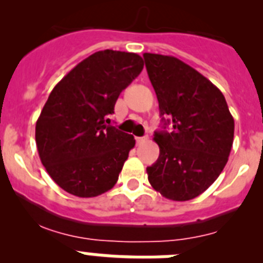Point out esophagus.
I'll list each match as a JSON object with an SVG mask.
<instances>
[{"mask_svg": "<svg viewBox=\"0 0 263 263\" xmlns=\"http://www.w3.org/2000/svg\"><path fill=\"white\" fill-rule=\"evenodd\" d=\"M136 141L137 143H142L145 141H147V137H136Z\"/></svg>", "mask_w": 263, "mask_h": 263, "instance_id": "34e87169", "label": "esophagus"}]
</instances>
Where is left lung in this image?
Segmentation results:
<instances>
[{"mask_svg":"<svg viewBox=\"0 0 263 263\" xmlns=\"http://www.w3.org/2000/svg\"><path fill=\"white\" fill-rule=\"evenodd\" d=\"M143 59L163 127L173 126L170 133H154L159 158L146 168L148 182L170 200H191L224 170L233 145L234 120L221 90L200 72L167 55L146 52Z\"/></svg>","mask_w":263,"mask_h":263,"instance_id":"1","label":"left lung"}]
</instances>
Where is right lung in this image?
Wrapping results in <instances>:
<instances>
[{
  "label": "right lung",
  "mask_w": 263,
  "mask_h": 263,
  "mask_svg": "<svg viewBox=\"0 0 263 263\" xmlns=\"http://www.w3.org/2000/svg\"><path fill=\"white\" fill-rule=\"evenodd\" d=\"M142 68L137 53L97 51L48 96L36 121V147L48 175L68 194L95 197L117 183L136 139L108 125V116Z\"/></svg>",
  "instance_id": "obj_1"
}]
</instances>
